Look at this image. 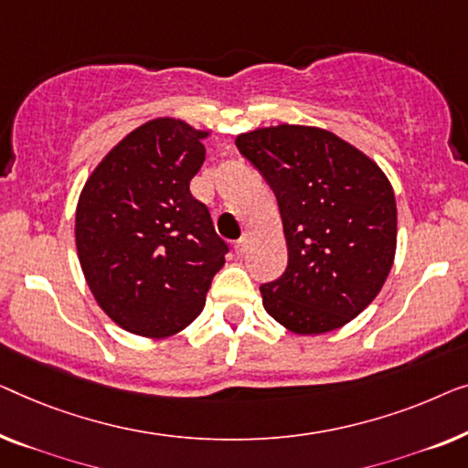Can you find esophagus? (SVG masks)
Here are the masks:
<instances>
[{"label": "esophagus", "mask_w": 468, "mask_h": 468, "mask_svg": "<svg viewBox=\"0 0 468 468\" xmlns=\"http://www.w3.org/2000/svg\"><path fill=\"white\" fill-rule=\"evenodd\" d=\"M248 246H250V235L246 233V235H243V237H241V239H239V241H237V243H235V252H237V254H239V256H243V254H246V250H248Z\"/></svg>", "instance_id": "obj_1"}]
</instances>
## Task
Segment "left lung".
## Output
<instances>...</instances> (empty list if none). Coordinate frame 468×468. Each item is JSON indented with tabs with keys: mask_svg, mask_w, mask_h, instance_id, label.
I'll use <instances>...</instances> for the list:
<instances>
[{
	"mask_svg": "<svg viewBox=\"0 0 468 468\" xmlns=\"http://www.w3.org/2000/svg\"><path fill=\"white\" fill-rule=\"evenodd\" d=\"M235 146L278 197L288 246L280 280L262 284V307L294 335L352 322L378 297L397 254V199L378 163L333 131L259 127Z\"/></svg>",
	"mask_w": 468,
	"mask_h": 468,
	"instance_id": "8db88e82",
	"label": "left lung"
}]
</instances>
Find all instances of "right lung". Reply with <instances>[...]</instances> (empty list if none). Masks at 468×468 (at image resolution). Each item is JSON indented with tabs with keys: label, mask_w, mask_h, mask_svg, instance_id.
Segmentation results:
<instances>
[{
	"label": "right lung",
	"mask_w": 468,
	"mask_h": 468,
	"mask_svg": "<svg viewBox=\"0 0 468 468\" xmlns=\"http://www.w3.org/2000/svg\"><path fill=\"white\" fill-rule=\"evenodd\" d=\"M209 135L182 118H153L97 163L78 197L84 280L105 315L140 337L184 331L225 265L227 243L190 195Z\"/></svg>",
	"instance_id": "add662e5"
}]
</instances>
